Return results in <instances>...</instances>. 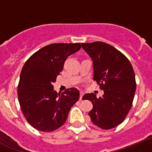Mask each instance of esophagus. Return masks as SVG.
<instances>
[{"label": "esophagus", "instance_id": "1", "mask_svg": "<svg viewBox=\"0 0 152 152\" xmlns=\"http://www.w3.org/2000/svg\"><path fill=\"white\" fill-rule=\"evenodd\" d=\"M80 99H82V98H83V95H84V92H83V91H80Z\"/></svg>", "mask_w": 152, "mask_h": 152}]
</instances>
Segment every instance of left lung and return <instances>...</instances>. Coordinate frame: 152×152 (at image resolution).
Listing matches in <instances>:
<instances>
[{"label": "left lung", "instance_id": "1", "mask_svg": "<svg viewBox=\"0 0 152 152\" xmlns=\"http://www.w3.org/2000/svg\"><path fill=\"white\" fill-rule=\"evenodd\" d=\"M93 61V80L104 91L97 98L86 93L83 99L93 105L89 113L91 121L102 129L118 126L126 118L134 99L136 82L131 63L122 53L104 42L82 43Z\"/></svg>", "mask_w": 152, "mask_h": 152}]
</instances>
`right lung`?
<instances>
[{"mask_svg": "<svg viewBox=\"0 0 152 152\" xmlns=\"http://www.w3.org/2000/svg\"><path fill=\"white\" fill-rule=\"evenodd\" d=\"M80 48V43H52L39 49L24 63L18 86V100L25 118L37 130L49 132L61 127L80 99L76 88L57 94L53 83L66 58Z\"/></svg>", "mask_w": 152, "mask_h": 152, "instance_id": "right-lung-1", "label": "right lung"}]
</instances>
